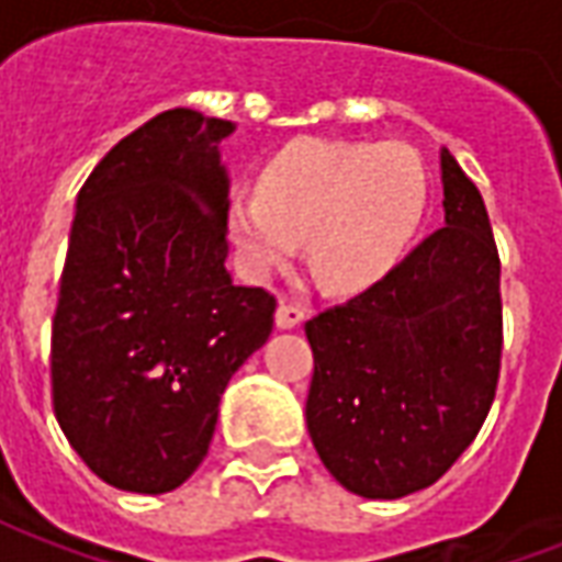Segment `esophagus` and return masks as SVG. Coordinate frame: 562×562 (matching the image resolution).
<instances>
[{"label":"esophagus","mask_w":562,"mask_h":562,"mask_svg":"<svg viewBox=\"0 0 562 562\" xmlns=\"http://www.w3.org/2000/svg\"><path fill=\"white\" fill-rule=\"evenodd\" d=\"M304 310L297 304H289V301H282L280 306H277V328L289 330V328H297L301 322H304Z\"/></svg>","instance_id":"34e87169"}]
</instances>
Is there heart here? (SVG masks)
I'll return each mask as SVG.
<instances>
[{
    "label": "heart",
    "mask_w": 562,
    "mask_h": 562,
    "mask_svg": "<svg viewBox=\"0 0 562 562\" xmlns=\"http://www.w3.org/2000/svg\"><path fill=\"white\" fill-rule=\"evenodd\" d=\"M427 204L422 159L403 144L294 140L265 165L258 195H234L228 232L252 277L285 268L304 240L313 280L334 294L376 282Z\"/></svg>",
    "instance_id": "heart-1"
}]
</instances>
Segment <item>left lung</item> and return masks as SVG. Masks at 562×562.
<instances>
[{"label":"left lung","mask_w":562,"mask_h":562,"mask_svg":"<svg viewBox=\"0 0 562 562\" xmlns=\"http://www.w3.org/2000/svg\"><path fill=\"white\" fill-rule=\"evenodd\" d=\"M446 225L397 268L304 325L306 427L367 499L430 487L491 413L503 358L499 252L482 192L442 149Z\"/></svg>","instance_id":"8db88e82"}]
</instances>
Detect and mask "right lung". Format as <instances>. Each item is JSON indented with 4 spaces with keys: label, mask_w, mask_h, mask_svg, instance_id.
<instances>
[{
    "label": "right lung",
    "mask_w": 562,
    "mask_h": 562,
    "mask_svg": "<svg viewBox=\"0 0 562 562\" xmlns=\"http://www.w3.org/2000/svg\"><path fill=\"white\" fill-rule=\"evenodd\" d=\"M234 123L173 108L104 156L78 192L50 385L63 434L102 482L168 494L207 458L222 391L268 342L277 297L234 285Z\"/></svg>",
    "instance_id": "1"
}]
</instances>
